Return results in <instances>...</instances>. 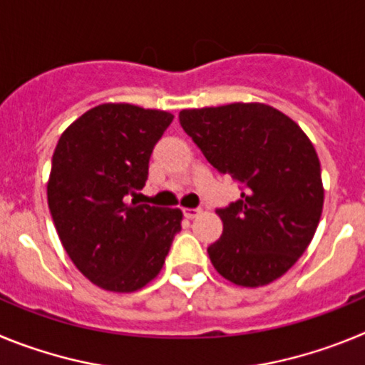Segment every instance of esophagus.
<instances>
[{
	"mask_svg": "<svg viewBox=\"0 0 365 365\" xmlns=\"http://www.w3.org/2000/svg\"><path fill=\"white\" fill-rule=\"evenodd\" d=\"M182 214H185L186 219H193L201 214V208H185V210H182Z\"/></svg>",
	"mask_w": 365,
	"mask_h": 365,
	"instance_id": "1",
	"label": "esophagus"
}]
</instances>
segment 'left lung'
<instances>
[{
	"label": "left lung",
	"instance_id": "8db88e82",
	"mask_svg": "<svg viewBox=\"0 0 365 365\" xmlns=\"http://www.w3.org/2000/svg\"><path fill=\"white\" fill-rule=\"evenodd\" d=\"M179 122L206 160L241 186L237 201L215 210L222 235L208 247L212 265L241 287L278 279L309 247L324 206L307 135L265 104L182 109Z\"/></svg>",
	"mask_w": 365,
	"mask_h": 365
}]
</instances>
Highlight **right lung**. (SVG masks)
I'll return each mask as SVG.
<instances>
[{"instance_id": "obj_1", "label": "right lung", "mask_w": 365, "mask_h": 365, "mask_svg": "<svg viewBox=\"0 0 365 365\" xmlns=\"http://www.w3.org/2000/svg\"><path fill=\"white\" fill-rule=\"evenodd\" d=\"M173 115L131 104H102L62 133L53 155L47 201L60 241L89 282L133 292L160 272L179 208L128 202L148 180L155 144Z\"/></svg>"}]
</instances>
